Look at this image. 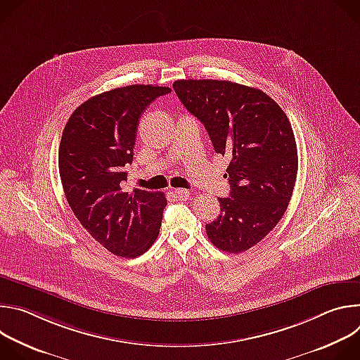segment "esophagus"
<instances>
[{
	"label": "esophagus",
	"mask_w": 360,
	"mask_h": 360,
	"mask_svg": "<svg viewBox=\"0 0 360 360\" xmlns=\"http://www.w3.org/2000/svg\"><path fill=\"white\" fill-rule=\"evenodd\" d=\"M174 195L178 200H186L191 196V192L188 189H175Z\"/></svg>",
	"instance_id": "obj_1"
}]
</instances>
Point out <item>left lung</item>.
<instances>
[{"instance_id": "obj_1", "label": "left lung", "mask_w": 360, "mask_h": 360, "mask_svg": "<svg viewBox=\"0 0 360 360\" xmlns=\"http://www.w3.org/2000/svg\"><path fill=\"white\" fill-rule=\"evenodd\" d=\"M174 89L208 131L217 153L231 158L225 176L231 196L205 226L211 242L240 253L261 242L281 221L293 193L297 149L290 122L258 88L218 79H179Z\"/></svg>"}]
</instances>
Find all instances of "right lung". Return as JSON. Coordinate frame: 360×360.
I'll return each instance as SVG.
<instances>
[{
  "label": "right lung",
  "mask_w": 360,
  "mask_h": 360,
  "mask_svg": "<svg viewBox=\"0 0 360 360\" xmlns=\"http://www.w3.org/2000/svg\"><path fill=\"white\" fill-rule=\"evenodd\" d=\"M169 92L157 85L102 92L72 112L63 132L58 167L70 207L96 242L122 258L145 253L160 233L165 195L136 188L129 193L124 184L141 114Z\"/></svg>",
  "instance_id": "add662e5"
}]
</instances>
